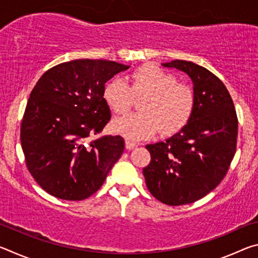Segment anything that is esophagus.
Wrapping results in <instances>:
<instances>
[{"mask_svg":"<svg viewBox=\"0 0 258 258\" xmlns=\"http://www.w3.org/2000/svg\"><path fill=\"white\" fill-rule=\"evenodd\" d=\"M137 143H134V142H132V141H128V140H126L125 141V147H126V149L127 150H133L134 148H137Z\"/></svg>","mask_w":258,"mask_h":258,"instance_id":"34e87169","label":"esophagus"}]
</instances>
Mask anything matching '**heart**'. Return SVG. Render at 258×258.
Returning a JSON list of instances; mask_svg holds the SVG:
<instances>
[{"instance_id": "heart-1", "label": "heart", "mask_w": 258, "mask_h": 258, "mask_svg": "<svg viewBox=\"0 0 258 258\" xmlns=\"http://www.w3.org/2000/svg\"><path fill=\"white\" fill-rule=\"evenodd\" d=\"M130 80L128 85L113 78L103 89L104 102L116 113L128 110L133 95L147 94L141 102L142 112L113 119V132L128 140H143L159 131L163 135H173L187 124L195 108V95L189 86L177 83L175 76L155 63L134 69Z\"/></svg>"}]
</instances>
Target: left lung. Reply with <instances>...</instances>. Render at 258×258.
Returning a JSON list of instances; mask_svg holds the SVG:
<instances>
[{
	"instance_id": "obj_1",
	"label": "left lung",
	"mask_w": 258,
	"mask_h": 258,
	"mask_svg": "<svg viewBox=\"0 0 258 258\" xmlns=\"http://www.w3.org/2000/svg\"><path fill=\"white\" fill-rule=\"evenodd\" d=\"M161 64L190 77L195 108L180 132L146 146L151 161L143 175L156 199L180 206L202 199L223 180L235 154L238 119L229 91L208 69L184 60Z\"/></svg>"
}]
</instances>
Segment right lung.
<instances>
[{"mask_svg": "<svg viewBox=\"0 0 258 258\" xmlns=\"http://www.w3.org/2000/svg\"><path fill=\"white\" fill-rule=\"evenodd\" d=\"M130 66L77 59L43 74L29 95L20 141L29 173L43 190L63 200L97 192L120 158V135L99 137L111 118L104 84Z\"/></svg>", "mask_w": 258, "mask_h": 258, "instance_id": "obj_1", "label": "right lung"}]
</instances>
